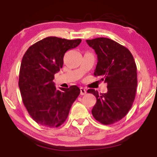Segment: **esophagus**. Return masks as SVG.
<instances>
[{"label":"esophagus","instance_id":"obj_1","mask_svg":"<svg viewBox=\"0 0 157 157\" xmlns=\"http://www.w3.org/2000/svg\"><path fill=\"white\" fill-rule=\"evenodd\" d=\"M80 89H81V95H85L86 94H87V90H86L85 88L81 87L80 88Z\"/></svg>","mask_w":157,"mask_h":157}]
</instances>
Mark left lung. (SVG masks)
Returning <instances> with one entry per match:
<instances>
[{
  "label": "left lung",
  "instance_id": "obj_1",
  "mask_svg": "<svg viewBox=\"0 0 157 157\" xmlns=\"http://www.w3.org/2000/svg\"><path fill=\"white\" fill-rule=\"evenodd\" d=\"M86 41L98 55L94 75L101 76L108 88L105 94H99L93 89L87 91L97 100L91 113L101 124H113L126 116L135 100L137 85L135 60L127 48L110 38Z\"/></svg>",
  "mask_w": 157,
  "mask_h": 157
}]
</instances>
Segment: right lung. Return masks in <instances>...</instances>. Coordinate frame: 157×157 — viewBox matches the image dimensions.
<instances>
[{
    "instance_id": "obj_1",
    "label": "right lung",
    "mask_w": 157,
    "mask_h": 157,
    "mask_svg": "<svg viewBox=\"0 0 157 157\" xmlns=\"http://www.w3.org/2000/svg\"><path fill=\"white\" fill-rule=\"evenodd\" d=\"M81 42V39L49 36L31 45L23 56L18 82L22 101L40 125L54 128L62 124L80 94L77 86L58 90L53 81L62 68L65 53Z\"/></svg>"
}]
</instances>
